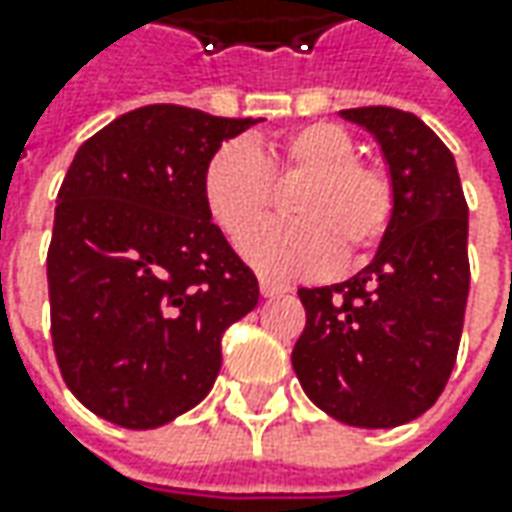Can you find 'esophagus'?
<instances>
[{"label": "esophagus", "instance_id": "34e87169", "mask_svg": "<svg viewBox=\"0 0 512 512\" xmlns=\"http://www.w3.org/2000/svg\"><path fill=\"white\" fill-rule=\"evenodd\" d=\"M259 290H262L265 299H276V296H282V293H290V287L279 285V282H270V279H262V282H259Z\"/></svg>", "mask_w": 512, "mask_h": 512}]
</instances>
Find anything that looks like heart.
<instances>
[{
	"mask_svg": "<svg viewBox=\"0 0 512 512\" xmlns=\"http://www.w3.org/2000/svg\"><path fill=\"white\" fill-rule=\"evenodd\" d=\"M305 176L287 199L296 219L256 230L242 253L270 279L316 276L336 259H364L393 219V185L376 165L356 159L353 136L333 122H310L267 148L230 139L213 150L202 173L210 216L230 239H245L273 205V182Z\"/></svg>",
	"mask_w": 512,
	"mask_h": 512,
	"instance_id": "obj_1",
	"label": "heart"
}]
</instances>
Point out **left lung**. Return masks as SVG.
<instances>
[{"label":"left lung","instance_id":"left-lung-1","mask_svg":"<svg viewBox=\"0 0 512 512\" xmlns=\"http://www.w3.org/2000/svg\"><path fill=\"white\" fill-rule=\"evenodd\" d=\"M339 116L382 148L396 207L370 265L339 285L299 290L307 325L293 370L336 422L399 427L436 404L456 364L470 290L467 202L453 153L419 116Z\"/></svg>","mask_w":512,"mask_h":512}]
</instances>
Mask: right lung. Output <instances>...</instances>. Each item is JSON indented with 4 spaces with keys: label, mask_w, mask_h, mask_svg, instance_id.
<instances>
[{
    "label": "right lung",
    "mask_w": 512,
    "mask_h": 512,
    "mask_svg": "<svg viewBox=\"0 0 512 512\" xmlns=\"http://www.w3.org/2000/svg\"><path fill=\"white\" fill-rule=\"evenodd\" d=\"M259 122L148 105L76 150L48 250L50 333L90 413L150 430L210 393L222 336L259 305V282L210 222L202 173Z\"/></svg>",
    "instance_id": "right-lung-1"
}]
</instances>
